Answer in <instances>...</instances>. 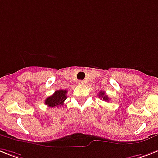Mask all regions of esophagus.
<instances>
[{
    "label": "esophagus",
    "mask_w": 158,
    "mask_h": 158,
    "mask_svg": "<svg viewBox=\"0 0 158 158\" xmlns=\"http://www.w3.org/2000/svg\"><path fill=\"white\" fill-rule=\"evenodd\" d=\"M84 83H85L84 81H78V84L79 85H83Z\"/></svg>",
    "instance_id": "esophagus-1"
}]
</instances>
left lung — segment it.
Returning <instances> with one entry per match:
<instances>
[{
  "label": "left lung",
  "mask_w": 158,
  "mask_h": 158,
  "mask_svg": "<svg viewBox=\"0 0 158 158\" xmlns=\"http://www.w3.org/2000/svg\"><path fill=\"white\" fill-rule=\"evenodd\" d=\"M98 95H99V98H101L102 99H103V101H106V102L109 101V98L107 97V95L103 91H100V93Z\"/></svg>",
  "instance_id": "left-lung-1"
}]
</instances>
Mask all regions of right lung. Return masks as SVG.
Here are the masks:
<instances>
[{"label": "right lung", "mask_w": 158, "mask_h": 158, "mask_svg": "<svg viewBox=\"0 0 158 158\" xmlns=\"http://www.w3.org/2000/svg\"><path fill=\"white\" fill-rule=\"evenodd\" d=\"M66 98H67V90L59 89L45 100V104L48 105L49 107L59 106L63 105L64 102Z\"/></svg>", "instance_id": "obj_1"}]
</instances>
